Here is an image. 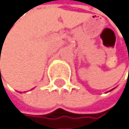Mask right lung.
<instances>
[{"label": "right lung", "instance_id": "1", "mask_svg": "<svg viewBox=\"0 0 129 129\" xmlns=\"http://www.w3.org/2000/svg\"><path fill=\"white\" fill-rule=\"evenodd\" d=\"M0 70H1V69H0Z\"/></svg>", "mask_w": 129, "mask_h": 129}]
</instances>
